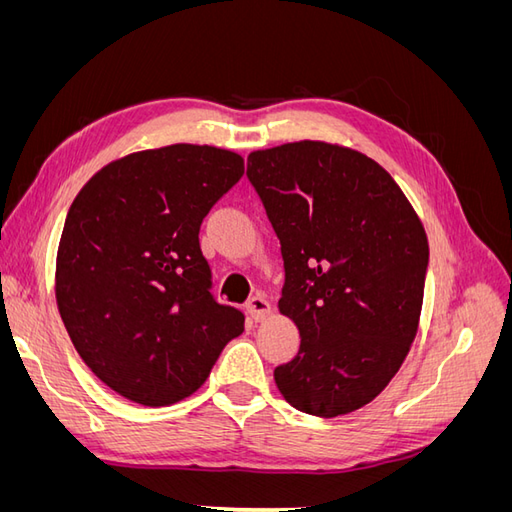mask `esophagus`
Instances as JSON below:
<instances>
[{"instance_id":"obj_1","label":"esophagus","mask_w":512,"mask_h":512,"mask_svg":"<svg viewBox=\"0 0 512 512\" xmlns=\"http://www.w3.org/2000/svg\"><path fill=\"white\" fill-rule=\"evenodd\" d=\"M245 309H247V314L252 316L254 322H260V320H265L269 316L271 305H269V301L265 297H262V294H256V297H252L250 301H247Z\"/></svg>"}]
</instances>
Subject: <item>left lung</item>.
I'll return each instance as SVG.
<instances>
[{
	"label": "left lung",
	"instance_id": "8db88e82",
	"mask_svg": "<svg viewBox=\"0 0 512 512\" xmlns=\"http://www.w3.org/2000/svg\"><path fill=\"white\" fill-rule=\"evenodd\" d=\"M247 179L280 239V312L299 327L275 367L290 406L342 416L393 380L421 318L429 243L395 179L339 145L301 141L254 151Z\"/></svg>",
	"mask_w": 512,
	"mask_h": 512
}]
</instances>
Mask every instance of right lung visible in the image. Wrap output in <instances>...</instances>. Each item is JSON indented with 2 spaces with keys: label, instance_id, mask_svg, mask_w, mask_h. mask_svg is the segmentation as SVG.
Masks as SVG:
<instances>
[{
  "label": "right lung",
  "instance_id": "right-lung-1",
  "mask_svg": "<svg viewBox=\"0 0 512 512\" xmlns=\"http://www.w3.org/2000/svg\"><path fill=\"white\" fill-rule=\"evenodd\" d=\"M243 177L209 145L138 151L74 198L57 252V307L76 352L121 397L170 406L205 384L245 316L211 294L198 232Z\"/></svg>",
  "mask_w": 512,
  "mask_h": 512
}]
</instances>
